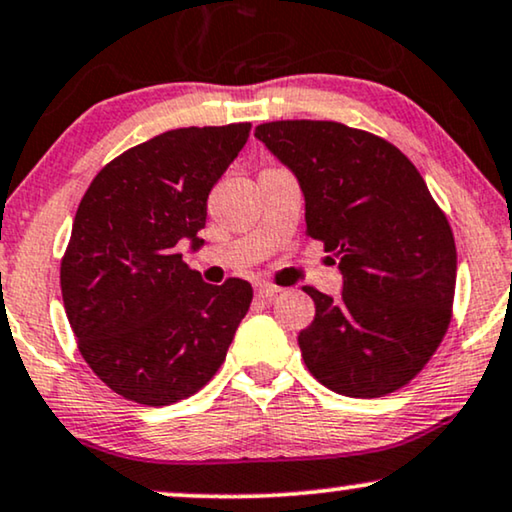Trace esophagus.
I'll list each match as a JSON object with an SVG mask.
<instances>
[{"instance_id":"obj_1","label":"esophagus","mask_w":512,"mask_h":512,"mask_svg":"<svg viewBox=\"0 0 512 512\" xmlns=\"http://www.w3.org/2000/svg\"><path fill=\"white\" fill-rule=\"evenodd\" d=\"M255 292L260 297H276L278 292H281V288H278V285H274V283L260 281V283H255Z\"/></svg>"}]
</instances>
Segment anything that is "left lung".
Masks as SVG:
<instances>
[{
    "label": "left lung",
    "instance_id": "8db88e82",
    "mask_svg": "<svg viewBox=\"0 0 512 512\" xmlns=\"http://www.w3.org/2000/svg\"><path fill=\"white\" fill-rule=\"evenodd\" d=\"M255 138L302 187L306 234L339 260V297L304 285L316 318L297 342L320 384L381 398L417 377L452 320L456 245L414 163L337 121H271Z\"/></svg>",
    "mask_w": 512,
    "mask_h": 512
}]
</instances>
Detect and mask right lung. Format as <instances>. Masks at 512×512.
Instances as JSON below:
<instances>
[{
    "label": "right lung",
    "instance_id": "obj_1",
    "mask_svg": "<svg viewBox=\"0 0 512 512\" xmlns=\"http://www.w3.org/2000/svg\"><path fill=\"white\" fill-rule=\"evenodd\" d=\"M248 135L250 124L156 135L109 161L79 203L60 290L81 356L121 398L185 400L227 358L250 283L201 281L177 245H203L210 189Z\"/></svg>",
    "mask_w": 512,
    "mask_h": 512
}]
</instances>
